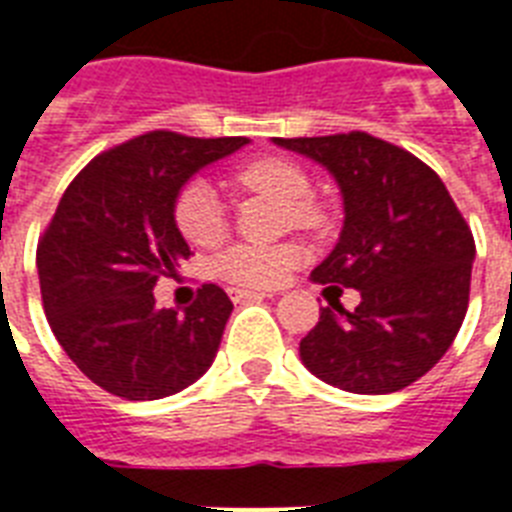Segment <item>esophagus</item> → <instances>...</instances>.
Instances as JSON below:
<instances>
[{"instance_id":"1","label":"esophagus","mask_w":512,"mask_h":512,"mask_svg":"<svg viewBox=\"0 0 512 512\" xmlns=\"http://www.w3.org/2000/svg\"><path fill=\"white\" fill-rule=\"evenodd\" d=\"M233 303H244V300H263V297H273L268 292H247V289H228Z\"/></svg>"}]
</instances>
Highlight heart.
Instances as JSON below:
<instances>
[{
	"instance_id": "heart-1",
	"label": "heart",
	"mask_w": 512,
	"mask_h": 512,
	"mask_svg": "<svg viewBox=\"0 0 512 512\" xmlns=\"http://www.w3.org/2000/svg\"><path fill=\"white\" fill-rule=\"evenodd\" d=\"M244 188L268 193L292 207L297 223H311L313 209L305 204L311 196V180L289 159H257L236 172ZM177 231L196 247H215L228 231L223 201L207 180H191L175 199ZM305 260L297 244H233L212 260L217 279L241 289H273L289 279V273Z\"/></svg>"
}]
</instances>
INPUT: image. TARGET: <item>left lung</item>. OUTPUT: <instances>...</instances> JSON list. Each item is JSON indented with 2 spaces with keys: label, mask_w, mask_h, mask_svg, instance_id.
Here are the masks:
<instances>
[{
  "label": "left lung",
  "mask_w": 512,
  "mask_h": 512,
  "mask_svg": "<svg viewBox=\"0 0 512 512\" xmlns=\"http://www.w3.org/2000/svg\"><path fill=\"white\" fill-rule=\"evenodd\" d=\"M273 143L321 164L340 188V239L311 279L361 292L356 311L321 308L300 340L305 369L366 396L412 385L468 313L476 241L465 217L428 164L366 132Z\"/></svg>",
  "instance_id": "1"
}]
</instances>
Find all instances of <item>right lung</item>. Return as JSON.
Segmentation results:
<instances>
[{"instance_id":"add662e5","label":"right lung","mask_w":512,"mask_h":512,"mask_svg":"<svg viewBox=\"0 0 512 512\" xmlns=\"http://www.w3.org/2000/svg\"><path fill=\"white\" fill-rule=\"evenodd\" d=\"M247 138L148 132L95 156L60 199L36 247L47 321L66 356L127 401L175 396L207 372L233 303L204 284L185 311L159 308L156 281L191 255L175 199Z\"/></svg>"}]
</instances>
